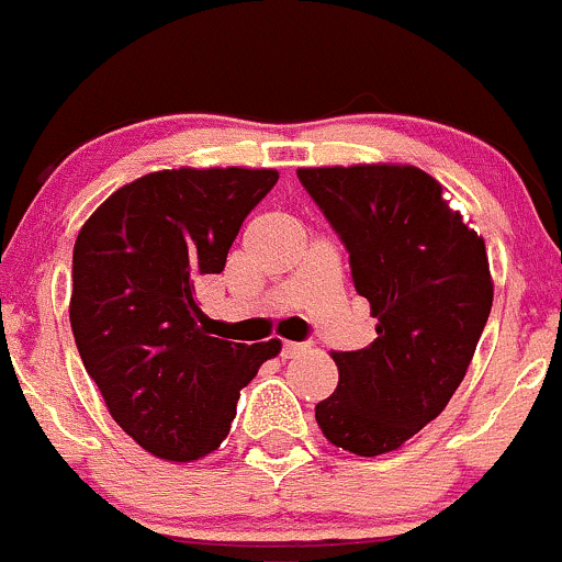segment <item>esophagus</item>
Masks as SVG:
<instances>
[{
	"instance_id": "obj_1",
	"label": "esophagus",
	"mask_w": 562,
	"mask_h": 562,
	"mask_svg": "<svg viewBox=\"0 0 562 562\" xmlns=\"http://www.w3.org/2000/svg\"><path fill=\"white\" fill-rule=\"evenodd\" d=\"M305 349V344H294V340H283L281 344V357L283 360H292L294 355H300V351Z\"/></svg>"
}]
</instances>
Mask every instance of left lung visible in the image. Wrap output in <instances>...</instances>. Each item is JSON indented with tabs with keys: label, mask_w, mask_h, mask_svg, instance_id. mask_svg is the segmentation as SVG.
I'll return each instance as SVG.
<instances>
[{
	"label": "left lung",
	"mask_w": 562,
	"mask_h": 562,
	"mask_svg": "<svg viewBox=\"0 0 562 562\" xmlns=\"http://www.w3.org/2000/svg\"><path fill=\"white\" fill-rule=\"evenodd\" d=\"M297 178L379 319L373 344L333 355L338 390L316 403V422L346 452H395L465 379L493 308L487 248L419 167H303Z\"/></svg>",
	"instance_id": "1"
}]
</instances>
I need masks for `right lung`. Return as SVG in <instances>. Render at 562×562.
I'll list each match as a JSON object with an SVG mask.
<instances>
[{
    "instance_id": "add662e5",
    "label": "right lung",
    "mask_w": 562,
    "mask_h": 562,
    "mask_svg": "<svg viewBox=\"0 0 562 562\" xmlns=\"http://www.w3.org/2000/svg\"><path fill=\"white\" fill-rule=\"evenodd\" d=\"M276 170L178 167L113 192L80 227L69 324L121 430L161 460L192 462L227 438L240 390L281 340L213 338L196 283L222 273Z\"/></svg>"
}]
</instances>
